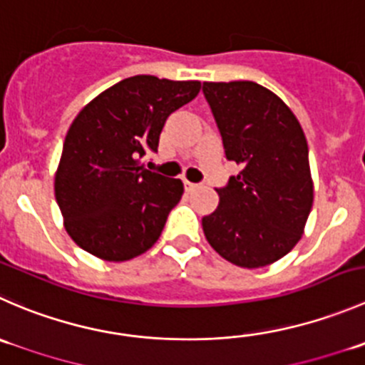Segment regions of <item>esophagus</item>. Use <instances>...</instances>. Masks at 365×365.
<instances>
[{"label":"esophagus","instance_id":"1","mask_svg":"<svg viewBox=\"0 0 365 365\" xmlns=\"http://www.w3.org/2000/svg\"><path fill=\"white\" fill-rule=\"evenodd\" d=\"M183 185H185V190H194L196 189V183H192V182H189V180H183Z\"/></svg>","mask_w":365,"mask_h":365}]
</instances>
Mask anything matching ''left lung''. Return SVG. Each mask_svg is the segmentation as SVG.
Instances as JSON below:
<instances>
[{
    "instance_id": "left-lung-1",
    "label": "left lung",
    "mask_w": 365,
    "mask_h": 365,
    "mask_svg": "<svg viewBox=\"0 0 365 365\" xmlns=\"http://www.w3.org/2000/svg\"><path fill=\"white\" fill-rule=\"evenodd\" d=\"M228 160L240 165L217 189L205 237L225 260L257 269L298 244L312 210L314 183L302 125L274 93L255 81H205Z\"/></svg>"
}]
</instances>
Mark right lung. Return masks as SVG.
Wrapping results in <instances>:
<instances>
[{"mask_svg":"<svg viewBox=\"0 0 365 365\" xmlns=\"http://www.w3.org/2000/svg\"><path fill=\"white\" fill-rule=\"evenodd\" d=\"M196 80L137 74L98 94L74 118L55 173V197L71 239L107 262L146 253L183 183L148 171L169 115L200 93Z\"/></svg>","mask_w":365,"mask_h":365,"instance_id":"1","label":"right lung"}]
</instances>
